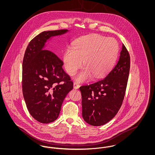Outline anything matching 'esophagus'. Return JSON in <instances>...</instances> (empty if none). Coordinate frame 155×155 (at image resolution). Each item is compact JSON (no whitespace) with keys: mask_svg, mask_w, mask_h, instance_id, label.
<instances>
[{"mask_svg":"<svg viewBox=\"0 0 155 155\" xmlns=\"http://www.w3.org/2000/svg\"><path fill=\"white\" fill-rule=\"evenodd\" d=\"M73 85H74V89H78L80 88V84L77 82H74Z\"/></svg>","mask_w":155,"mask_h":155,"instance_id":"esophagus-1","label":"esophagus"}]
</instances>
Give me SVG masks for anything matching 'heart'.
<instances>
[{
	"label": "heart",
	"mask_w": 155,
	"mask_h": 155,
	"mask_svg": "<svg viewBox=\"0 0 155 155\" xmlns=\"http://www.w3.org/2000/svg\"><path fill=\"white\" fill-rule=\"evenodd\" d=\"M118 44L113 38L99 34L80 37L68 46L63 56V64L67 73L73 75L82 64L85 67L75 79L80 82L88 81L93 75L96 78L107 74L117 56Z\"/></svg>",
	"instance_id": "heart-1"
}]
</instances>
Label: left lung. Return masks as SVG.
Instances as JSON below:
<instances>
[{
	"label": "left lung",
	"instance_id": "left-lung-1",
	"mask_svg": "<svg viewBox=\"0 0 155 155\" xmlns=\"http://www.w3.org/2000/svg\"><path fill=\"white\" fill-rule=\"evenodd\" d=\"M130 68V54L123 44L117 64L106 77L80 88L82 115L88 124L104 125L117 114L125 96Z\"/></svg>",
	"mask_w": 155,
	"mask_h": 155
}]
</instances>
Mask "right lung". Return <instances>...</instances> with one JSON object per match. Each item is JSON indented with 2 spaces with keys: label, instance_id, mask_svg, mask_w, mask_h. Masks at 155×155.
I'll return each instance as SVG.
<instances>
[{
  "label": "right lung",
  "instance_id": "1",
  "mask_svg": "<svg viewBox=\"0 0 155 155\" xmlns=\"http://www.w3.org/2000/svg\"><path fill=\"white\" fill-rule=\"evenodd\" d=\"M67 30L44 31L30 41L22 61V89L30 114L41 123L59 117L61 104L73 88V82L62 68L63 62L45 44Z\"/></svg>",
  "mask_w": 155,
  "mask_h": 155
}]
</instances>
